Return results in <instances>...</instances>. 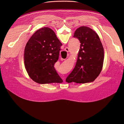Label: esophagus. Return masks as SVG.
I'll list each match as a JSON object with an SVG mask.
<instances>
[{"mask_svg":"<svg viewBox=\"0 0 124 124\" xmlns=\"http://www.w3.org/2000/svg\"><path fill=\"white\" fill-rule=\"evenodd\" d=\"M65 51L66 52H68L69 51V48L68 47H66L65 49Z\"/></svg>","mask_w":124,"mask_h":124,"instance_id":"obj_1","label":"esophagus"}]
</instances>
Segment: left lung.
<instances>
[{"mask_svg":"<svg viewBox=\"0 0 124 124\" xmlns=\"http://www.w3.org/2000/svg\"><path fill=\"white\" fill-rule=\"evenodd\" d=\"M73 37L80 43L75 66L66 79L67 82L85 83L93 81L103 66L104 51L99 36L86 26L78 28Z\"/></svg>","mask_w":124,"mask_h":124,"instance_id":"obj_1","label":"left lung"}]
</instances>
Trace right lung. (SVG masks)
I'll use <instances>...</instances> for the list:
<instances>
[{
	"mask_svg": "<svg viewBox=\"0 0 124 124\" xmlns=\"http://www.w3.org/2000/svg\"><path fill=\"white\" fill-rule=\"evenodd\" d=\"M61 46L49 28L39 29L33 34L26 44L24 54L25 67L31 79L40 84L63 82L54 67Z\"/></svg>",
	"mask_w": 124,
	"mask_h": 124,
	"instance_id": "add662e5",
	"label": "right lung"
}]
</instances>
